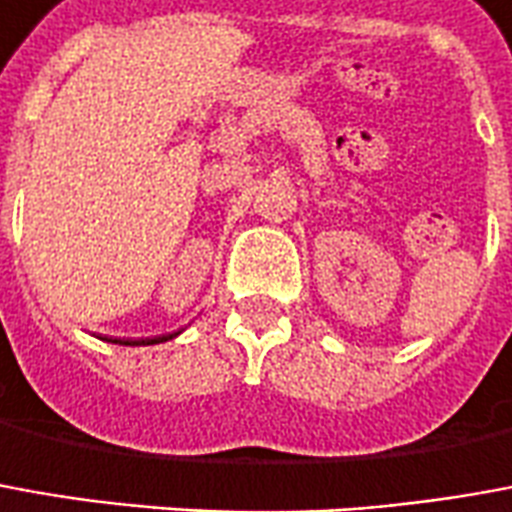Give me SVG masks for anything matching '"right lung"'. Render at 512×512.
I'll return each instance as SVG.
<instances>
[{
    "label": "right lung",
    "mask_w": 512,
    "mask_h": 512,
    "mask_svg": "<svg viewBox=\"0 0 512 512\" xmlns=\"http://www.w3.org/2000/svg\"><path fill=\"white\" fill-rule=\"evenodd\" d=\"M174 335H177V332H171V335H163V338H141V341H124V343H130V346H138V343H144V346H149V343H163V341H171V338H174ZM113 343H121V341H113Z\"/></svg>",
    "instance_id": "right-lung-1"
}]
</instances>
